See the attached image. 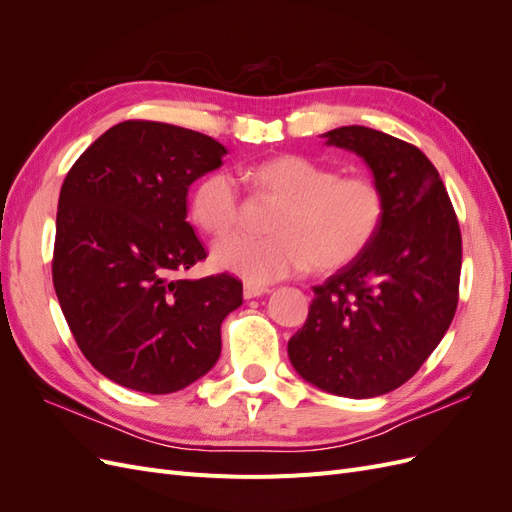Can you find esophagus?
Here are the masks:
<instances>
[{
	"label": "esophagus",
	"mask_w": 512,
	"mask_h": 512,
	"mask_svg": "<svg viewBox=\"0 0 512 512\" xmlns=\"http://www.w3.org/2000/svg\"><path fill=\"white\" fill-rule=\"evenodd\" d=\"M269 288L267 286H260V284H245L243 286V297L245 299H256L262 297V294H267Z\"/></svg>",
	"instance_id": "esophagus-1"
}]
</instances>
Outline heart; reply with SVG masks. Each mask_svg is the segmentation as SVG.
<instances>
[{
	"mask_svg": "<svg viewBox=\"0 0 512 512\" xmlns=\"http://www.w3.org/2000/svg\"><path fill=\"white\" fill-rule=\"evenodd\" d=\"M260 194L277 200L267 237H228L213 245L215 269L250 284H269L312 265L335 271L359 258L384 220V194L369 177H339L337 170L305 156H277L243 170ZM241 192L224 170L196 183L192 222L209 237H224L241 220Z\"/></svg>",
	"mask_w": 512,
	"mask_h": 512,
	"instance_id": "obj_1",
	"label": "heart"
}]
</instances>
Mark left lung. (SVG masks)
Masks as SVG:
<instances>
[{
  "label": "left lung",
  "instance_id": "left-lung-1",
  "mask_svg": "<svg viewBox=\"0 0 512 512\" xmlns=\"http://www.w3.org/2000/svg\"><path fill=\"white\" fill-rule=\"evenodd\" d=\"M322 138L363 158L384 194V220L359 258L314 286L288 356L320 391L378 397L408 382L451 327L459 222L436 166L418 147L365 126H342Z\"/></svg>",
  "mask_w": 512,
  "mask_h": 512
}]
</instances>
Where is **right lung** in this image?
Listing matches in <instances>:
<instances>
[{"label":"right lung","instance_id":"right-lung-1","mask_svg":"<svg viewBox=\"0 0 512 512\" xmlns=\"http://www.w3.org/2000/svg\"><path fill=\"white\" fill-rule=\"evenodd\" d=\"M211 136L123 121L74 162L57 205L53 286L85 359L126 389L166 395L218 363L222 322L243 303L228 273L181 280L207 258L190 185L222 166Z\"/></svg>","mask_w":512,"mask_h":512}]
</instances>
